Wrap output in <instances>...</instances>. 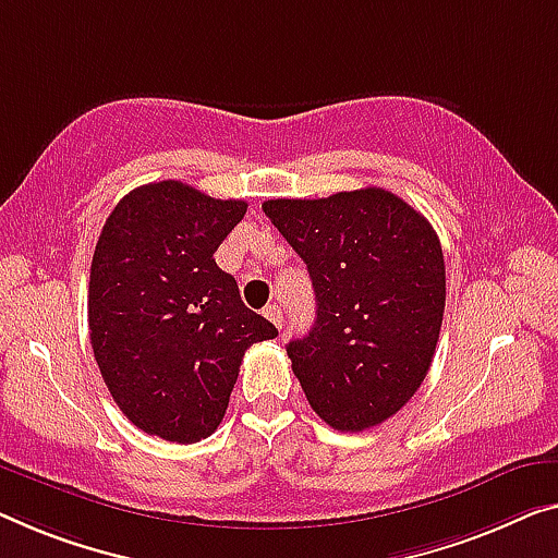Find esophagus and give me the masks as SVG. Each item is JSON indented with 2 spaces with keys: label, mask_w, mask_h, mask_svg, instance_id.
<instances>
[{
  "label": "esophagus",
  "mask_w": 558,
  "mask_h": 558,
  "mask_svg": "<svg viewBox=\"0 0 558 558\" xmlns=\"http://www.w3.org/2000/svg\"><path fill=\"white\" fill-rule=\"evenodd\" d=\"M265 318H268L270 323H276V328L282 330V323H286V318H282V311L278 305H268L265 307Z\"/></svg>",
  "instance_id": "esophagus-1"
}]
</instances>
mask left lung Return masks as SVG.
<instances>
[{
	"instance_id": "1",
	"label": "left lung",
	"mask_w": 558,
	"mask_h": 558,
	"mask_svg": "<svg viewBox=\"0 0 558 558\" xmlns=\"http://www.w3.org/2000/svg\"><path fill=\"white\" fill-rule=\"evenodd\" d=\"M263 213L313 280L315 326L288 343L307 403L343 434L378 426L434 361L446 307L436 230L384 187L265 199Z\"/></svg>"
}]
</instances>
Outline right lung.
Returning a JSON list of instances; mask_svg holds the SVG:
<instances>
[{
    "label": "right lung",
    "mask_w": 558,
    "mask_h": 558,
    "mask_svg": "<svg viewBox=\"0 0 558 558\" xmlns=\"http://www.w3.org/2000/svg\"><path fill=\"white\" fill-rule=\"evenodd\" d=\"M245 210V199L162 180L124 195L99 232L89 343L114 403L149 436L215 434L245 351L278 336L213 257Z\"/></svg>",
    "instance_id": "1"
}]
</instances>
